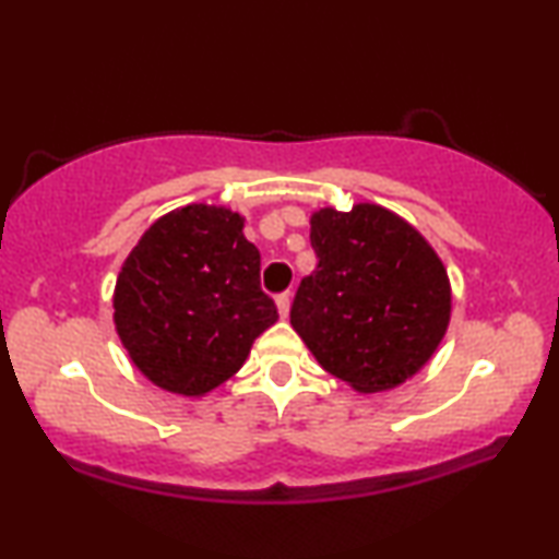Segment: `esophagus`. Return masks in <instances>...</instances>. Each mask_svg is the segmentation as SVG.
I'll return each instance as SVG.
<instances>
[{
    "label": "esophagus",
    "instance_id": "esophagus-1",
    "mask_svg": "<svg viewBox=\"0 0 559 559\" xmlns=\"http://www.w3.org/2000/svg\"><path fill=\"white\" fill-rule=\"evenodd\" d=\"M289 302H293V295H289V293H282L277 297V310H280L282 318L289 316Z\"/></svg>",
    "mask_w": 559,
    "mask_h": 559
}]
</instances>
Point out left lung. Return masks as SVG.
<instances>
[{
  "mask_svg": "<svg viewBox=\"0 0 559 559\" xmlns=\"http://www.w3.org/2000/svg\"><path fill=\"white\" fill-rule=\"evenodd\" d=\"M318 266L289 323L316 361L358 394L402 386L435 356L453 312L445 264L400 213L379 203L310 216Z\"/></svg>",
  "mask_w": 559,
  "mask_h": 559,
  "instance_id": "8db88e82",
  "label": "left lung"
}]
</instances>
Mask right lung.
Masks as SVG:
<instances>
[{
  "mask_svg": "<svg viewBox=\"0 0 559 559\" xmlns=\"http://www.w3.org/2000/svg\"><path fill=\"white\" fill-rule=\"evenodd\" d=\"M114 328L152 384L201 400L231 379L277 308L259 287V249L243 216L190 203L159 216L114 285Z\"/></svg>",
  "mask_w": 559,
  "mask_h": 559,
  "instance_id": "1",
  "label": "right lung"
}]
</instances>
